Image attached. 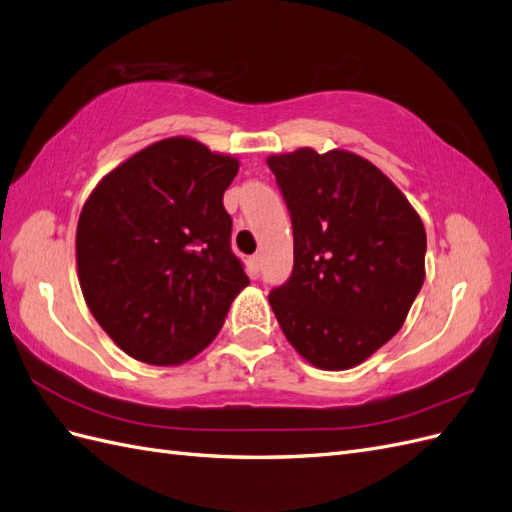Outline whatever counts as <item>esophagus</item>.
<instances>
[{
	"label": "esophagus",
	"mask_w": 512,
	"mask_h": 512,
	"mask_svg": "<svg viewBox=\"0 0 512 512\" xmlns=\"http://www.w3.org/2000/svg\"><path fill=\"white\" fill-rule=\"evenodd\" d=\"M248 268H251L253 279H257V274L261 270V255H253L251 259H248Z\"/></svg>",
	"instance_id": "34e87169"
}]
</instances>
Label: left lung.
<instances>
[{
	"label": "left lung",
	"mask_w": 512,
	"mask_h": 512,
	"mask_svg": "<svg viewBox=\"0 0 512 512\" xmlns=\"http://www.w3.org/2000/svg\"><path fill=\"white\" fill-rule=\"evenodd\" d=\"M294 227V270L270 291L287 341L313 367L345 371L403 326L425 283L427 233L367 158L300 148L268 158Z\"/></svg>",
	"instance_id": "obj_1"
}]
</instances>
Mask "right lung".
<instances>
[{
    "label": "right lung",
    "instance_id": "1",
    "mask_svg": "<svg viewBox=\"0 0 512 512\" xmlns=\"http://www.w3.org/2000/svg\"><path fill=\"white\" fill-rule=\"evenodd\" d=\"M238 167V158L171 137L124 160L87 197L77 225L83 298L135 360H191L248 285L223 206Z\"/></svg>",
    "mask_w": 512,
    "mask_h": 512
}]
</instances>
